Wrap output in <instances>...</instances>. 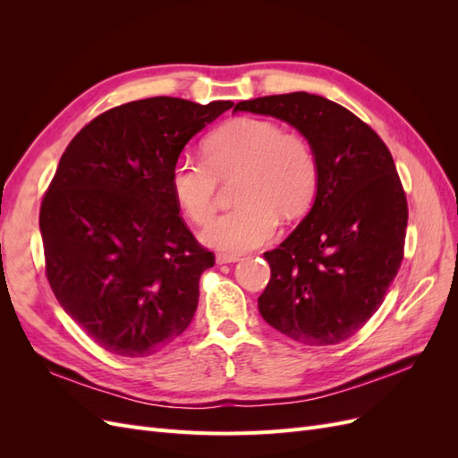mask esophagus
Returning a JSON list of instances; mask_svg holds the SVG:
<instances>
[{
    "label": "esophagus",
    "mask_w": 458,
    "mask_h": 458,
    "mask_svg": "<svg viewBox=\"0 0 458 458\" xmlns=\"http://www.w3.org/2000/svg\"><path fill=\"white\" fill-rule=\"evenodd\" d=\"M241 258L234 256V254H217L216 256V263H219V266H224V263H234L239 261Z\"/></svg>",
    "instance_id": "1"
}]
</instances>
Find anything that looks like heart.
I'll return each mask as SVG.
<instances>
[{
	"label": "heart",
	"mask_w": 458,
	"mask_h": 458,
	"mask_svg": "<svg viewBox=\"0 0 458 458\" xmlns=\"http://www.w3.org/2000/svg\"><path fill=\"white\" fill-rule=\"evenodd\" d=\"M204 160L179 158L170 189L182 212L202 225L216 212L217 179L241 175L234 210L202 231V242L229 254L273 239L283 217L300 216L317 189V160L306 140L266 118H234L206 137Z\"/></svg>",
	"instance_id": "b5f03b06"
}]
</instances>
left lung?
<instances>
[{"label":"left lung","mask_w":458,"mask_h":458,"mask_svg":"<svg viewBox=\"0 0 458 458\" xmlns=\"http://www.w3.org/2000/svg\"><path fill=\"white\" fill-rule=\"evenodd\" d=\"M234 110L279 118L317 160L310 214L271 252L258 298L266 323L306 345L348 340L374 315L403 259L407 199L390 150L348 108L306 91L258 97Z\"/></svg>","instance_id":"obj_1"}]
</instances>
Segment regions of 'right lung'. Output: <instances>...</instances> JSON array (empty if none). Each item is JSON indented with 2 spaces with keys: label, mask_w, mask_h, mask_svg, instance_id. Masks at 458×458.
<instances>
[{
  "label": "right lung",
  "mask_w": 458,
  "mask_h": 458,
  "mask_svg": "<svg viewBox=\"0 0 458 458\" xmlns=\"http://www.w3.org/2000/svg\"><path fill=\"white\" fill-rule=\"evenodd\" d=\"M231 101L150 97L91 120L63 152L39 208L46 275L103 350L147 357L183 335L214 267L179 217L170 174Z\"/></svg>",
  "instance_id": "obj_1"
}]
</instances>
